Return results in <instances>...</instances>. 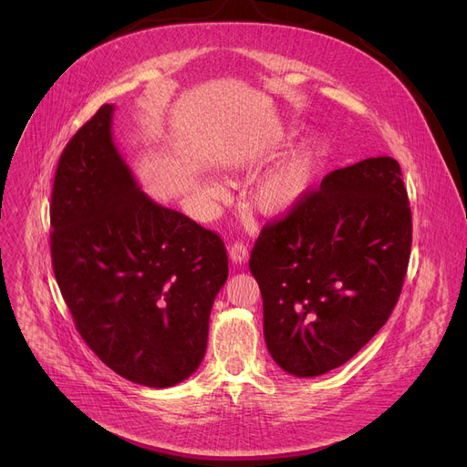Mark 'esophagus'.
<instances>
[{
  "label": "esophagus",
  "mask_w": 467,
  "mask_h": 467,
  "mask_svg": "<svg viewBox=\"0 0 467 467\" xmlns=\"http://www.w3.org/2000/svg\"><path fill=\"white\" fill-rule=\"evenodd\" d=\"M229 257L233 263H240V265L246 263L248 261V244L242 240H236L234 244H231Z\"/></svg>",
  "instance_id": "34e87169"
}]
</instances>
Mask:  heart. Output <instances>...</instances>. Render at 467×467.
Here are the masks:
<instances>
[{
  "label": "heart",
  "mask_w": 467,
  "mask_h": 467,
  "mask_svg": "<svg viewBox=\"0 0 467 467\" xmlns=\"http://www.w3.org/2000/svg\"><path fill=\"white\" fill-rule=\"evenodd\" d=\"M317 161H320V147L317 143H305L254 183L250 204L265 215L291 212L308 194ZM204 189L212 201H223L227 196V189L215 180H208Z\"/></svg>",
  "instance_id": "heart-1"
}]
</instances>
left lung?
<instances>
[{
	"label": "left lung",
	"instance_id": "1",
	"mask_svg": "<svg viewBox=\"0 0 467 467\" xmlns=\"http://www.w3.org/2000/svg\"><path fill=\"white\" fill-rule=\"evenodd\" d=\"M410 242L409 196L391 157L331 171L261 231L250 271L266 348L285 373L326 375L377 335L400 299Z\"/></svg>",
	"mask_w": 467,
	"mask_h": 467
}]
</instances>
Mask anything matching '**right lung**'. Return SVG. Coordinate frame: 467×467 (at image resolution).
Masks as SVG:
<instances>
[{
	"label": "right lung",
	"mask_w": 467,
	"mask_h": 467,
	"mask_svg": "<svg viewBox=\"0 0 467 467\" xmlns=\"http://www.w3.org/2000/svg\"><path fill=\"white\" fill-rule=\"evenodd\" d=\"M113 111L98 109L60 155L53 268L88 348L122 379L170 388L204 358L227 250L215 233L140 189L113 141Z\"/></svg>",
	"instance_id": "1"
}]
</instances>
